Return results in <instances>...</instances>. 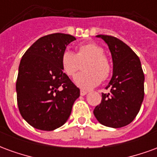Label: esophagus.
I'll return each mask as SVG.
<instances>
[{
	"label": "esophagus",
	"instance_id": "obj_1",
	"mask_svg": "<svg viewBox=\"0 0 157 157\" xmlns=\"http://www.w3.org/2000/svg\"><path fill=\"white\" fill-rule=\"evenodd\" d=\"M80 93H81V95L82 96H85L88 93V92H87V91H85V90H81Z\"/></svg>",
	"mask_w": 157,
	"mask_h": 157
}]
</instances>
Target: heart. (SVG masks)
<instances>
[{"label":"heart","instance_id":"b5f03b06","mask_svg":"<svg viewBox=\"0 0 157 157\" xmlns=\"http://www.w3.org/2000/svg\"><path fill=\"white\" fill-rule=\"evenodd\" d=\"M84 71L76 75L74 82L82 89H91L98 86L100 81H105L111 73V65L104 55L103 48L92 43L81 45L75 55L69 49L62 53L60 64L65 75L73 77L83 63Z\"/></svg>","mask_w":157,"mask_h":157}]
</instances>
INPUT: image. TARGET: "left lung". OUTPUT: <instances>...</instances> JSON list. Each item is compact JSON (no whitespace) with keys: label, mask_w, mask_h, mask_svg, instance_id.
<instances>
[{"label":"left lung","mask_w":157,"mask_h":157,"mask_svg":"<svg viewBox=\"0 0 157 157\" xmlns=\"http://www.w3.org/2000/svg\"><path fill=\"white\" fill-rule=\"evenodd\" d=\"M109 46L113 59V76L102 93V102L94 109L98 121L111 128H121L130 124L144 99L145 75L139 57L128 45L115 37L97 35Z\"/></svg>","instance_id":"1"}]
</instances>
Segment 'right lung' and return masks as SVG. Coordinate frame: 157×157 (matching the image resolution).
<instances>
[{"mask_svg": "<svg viewBox=\"0 0 157 157\" xmlns=\"http://www.w3.org/2000/svg\"><path fill=\"white\" fill-rule=\"evenodd\" d=\"M74 36L52 33L33 44L22 57L16 90L21 115L33 128L50 131L68 120L80 89L63 73L60 58Z\"/></svg>", "mask_w": 157, "mask_h": 157, "instance_id": "add662e5", "label": "right lung"}]
</instances>
